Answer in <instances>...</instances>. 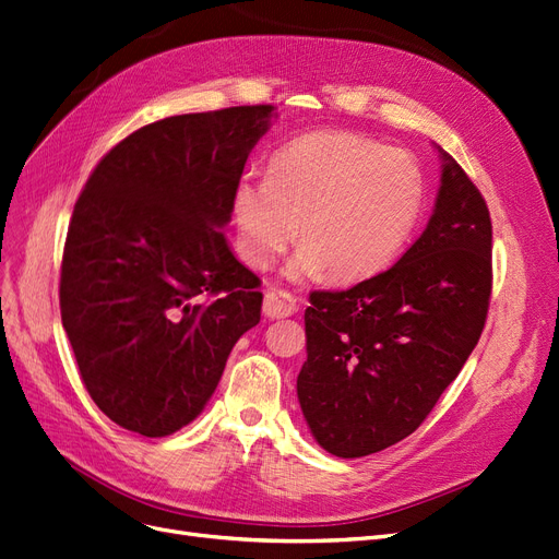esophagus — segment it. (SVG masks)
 Masks as SVG:
<instances>
[{"instance_id": "34e87169", "label": "esophagus", "mask_w": 559, "mask_h": 559, "mask_svg": "<svg viewBox=\"0 0 559 559\" xmlns=\"http://www.w3.org/2000/svg\"><path fill=\"white\" fill-rule=\"evenodd\" d=\"M262 311L266 318L272 320H281V318H290L299 311L297 297H293L290 293L285 290H266L264 293V306Z\"/></svg>"}]
</instances>
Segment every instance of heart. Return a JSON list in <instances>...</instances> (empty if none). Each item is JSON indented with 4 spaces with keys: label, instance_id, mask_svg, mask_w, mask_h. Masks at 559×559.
<instances>
[{
    "label": "heart",
    "instance_id": "heart-1",
    "mask_svg": "<svg viewBox=\"0 0 559 559\" xmlns=\"http://www.w3.org/2000/svg\"><path fill=\"white\" fill-rule=\"evenodd\" d=\"M426 200L419 160L347 131H313L281 147L266 177L237 181L233 214L239 253L272 264L297 235L290 278L353 283L394 260L415 233Z\"/></svg>",
    "mask_w": 559,
    "mask_h": 559
}]
</instances>
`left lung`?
Returning a JSON list of instances; mask_svg holds the SVG:
<instances>
[{"label": "left lung", "mask_w": 559, "mask_h": 559, "mask_svg": "<svg viewBox=\"0 0 559 559\" xmlns=\"http://www.w3.org/2000/svg\"><path fill=\"white\" fill-rule=\"evenodd\" d=\"M436 210L386 272L311 293L297 396L308 428L338 459L415 432L484 332L492 225L484 195L447 152Z\"/></svg>", "instance_id": "1"}]
</instances>
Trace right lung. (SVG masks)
I'll return each instance as SVG.
<instances>
[{"label": "right lung", "instance_id": "1", "mask_svg": "<svg viewBox=\"0 0 559 559\" xmlns=\"http://www.w3.org/2000/svg\"><path fill=\"white\" fill-rule=\"evenodd\" d=\"M274 106L147 123L98 160L61 258L59 308L92 401L165 438L191 424L260 322V278L225 241L248 154Z\"/></svg>", "mask_w": 559, "mask_h": 559}]
</instances>
